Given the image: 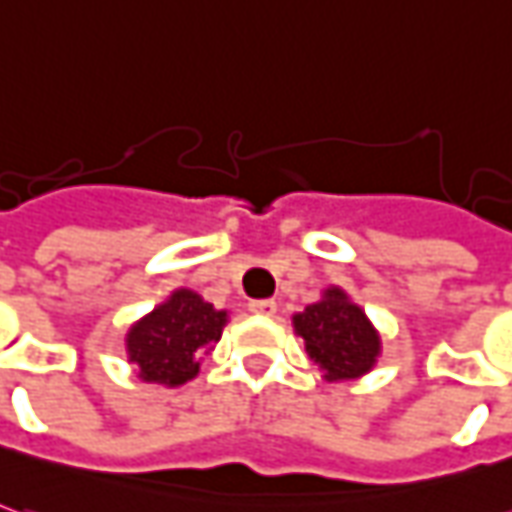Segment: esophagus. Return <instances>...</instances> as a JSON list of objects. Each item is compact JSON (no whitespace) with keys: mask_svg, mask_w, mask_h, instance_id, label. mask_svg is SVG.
<instances>
[{"mask_svg":"<svg viewBox=\"0 0 512 512\" xmlns=\"http://www.w3.org/2000/svg\"><path fill=\"white\" fill-rule=\"evenodd\" d=\"M249 311L257 316H274L277 314V302L274 300H252L249 302Z\"/></svg>","mask_w":512,"mask_h":512,"instance_id":"34e87169","label":"esophagus"}]
</instances>
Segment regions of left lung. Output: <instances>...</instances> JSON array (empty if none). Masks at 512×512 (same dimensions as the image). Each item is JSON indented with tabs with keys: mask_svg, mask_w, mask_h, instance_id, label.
I'll return each instance as SVG.
<instances>
[{
	"mask_svg": "<svg viewBox=\"0 0 512 512\" xmlns=\"http://www.w3.org/2000/svg\"><path fill=\"white\" fill-rule=\"evenodd\" d=\"M294 330L305 342V353L325 373V381L361 378L381 356V336L373 322L336 285L325 288L322 300L302 314H294Z\"/></svg>",
	"mask_w": 512,
	"mask_h": 512,
	"instance_id": "8db88e82",
	"label": "left lung"
}]
</instances>
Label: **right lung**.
<instances>
[{
    "instance_id": "add662e5",
    "label": "right lung",
    "mask_w": 512,
    "mask_h": 512,
    "mask_svg": "<svg viewBox=\"0 0 512 512\" xmlns=\"http://www.w3.org/2000/svg\"><path fill=\"white\" fill-rule=\"evenodd\" d=\"M227 319V311H215L196 291L179 288L125 333L128 361L148 384L182 387L198 375L201 353L221 339Z\"/></svg>"
}]
</instances>
